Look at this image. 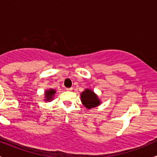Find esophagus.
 I'll return each mask as SVG.
<instances>
[{
    "label": "esophagus",
    "instance_id": "1",
    "mask_svg": "<svg viewBox=\"0 0 157 157\" xmlns=\"http://www.w3.org/2000/svg\"><path fill=\"white\" fill-rule=\"evenodd\" d=\"M67 91H72V90H73V87L67 88Z\"/></svg>",
    "mask_w": 157,
    "mask_h": 157
}]
</instances>
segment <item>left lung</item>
<instances>
[{"mask_svg":"<svg viewBox=\"0 0 157 157\" xmlns=\"http://www.w3.org/2000/svg\"><path fill=\"white\" fill-rule=\"evenodd\" d=\"M80 99L82 104L87 109L97 107L101 104L100 99L91 89H85L84 91L80 93Z\"/></svg>","mask_w":157,"mask_h":157,"instance_id":"8db88e82","label":"left lung"}]
</instances>
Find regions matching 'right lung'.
<instances>
[{"mask_svg":"<svg viewBox=\"0 0 157 157\" xmlns=\"http://www.w3.org/2000/svg\"><path fill=\"white\" fill-rule=\"evenodd\" d=\"M55 93H56V90L55 89L50 88L46 90L45 91V99H44V100L45 102H51V101H52Z\"/></svg>","mask_w":157,"mask_h":157,"instance_id":"obj_1","label":"right lung"}]
</instances>
